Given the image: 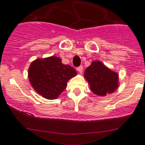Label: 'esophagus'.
I'll list each match as a JSON object with an SVG mask.
<instances>
[{
	"label": "esophagus",
	"instance_id": "1",
	"mask_svg": "<svg viewBox=\"0 0 145 145\" xmlns=\"http://www.w3.org/2000/svg\"><path fill=\"white\" fill-rule=\"evenodd\" d=\"M77 70H78L79 73H82V71H83V67H82V66H80V67H77Z\"/></svg>",
	"mask_w": 145,
	"mask_h": 145
}]
</instances>
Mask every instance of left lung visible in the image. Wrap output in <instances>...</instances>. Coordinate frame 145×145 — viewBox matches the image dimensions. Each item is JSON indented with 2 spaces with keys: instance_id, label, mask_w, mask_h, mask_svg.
<instances>
[{
  "instance_id": "1",
  "label": "left lung",
  "mask_w": 145,
  "mask_h": 145,
  "mask_svg": "<svg viewBox=\"0 0 145 145\" xmlns=\"http://www.w3.org/2000/svg\"><path fill=\"white\" fill-rule=\"evenodd\" d=\"M84 77L93 93L98 96L103 97L113 93L118 86V75L100 61H93L91 65L85 69Z\"/></svg>"
}]
</instances>
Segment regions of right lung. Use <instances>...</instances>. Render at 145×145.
I'll list each match as a JSON object with an SVG mask.
<instances>
[{
  "instance_id": "1",
  "label": "right lung",
  "mask_w": 145,
  "mask_h": 145,
  "mask_svg": "<svg viewBox=\"0 0 145 145\" xmlns=\"http://www.w3.org/2000/svg\"><path fill=\"white\" fill-rule=\"evenodd\" d=\"M71 66L61 63L58 57L37 59L28 69V78L34 90L48 99H56L67 88L68 80L76 76Z\"/></svg>"
}]
</instances>
